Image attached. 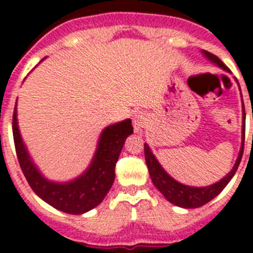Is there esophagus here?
I'll use <instances>...</instances> for the list:
<instances>
[{"label": "esophagus", "mask_w": 253, "mask_h": 253, "mask_svg": "<svg viewBox=\"0 0 253 253\" xmlns=\"http://www.w3.org/2000/svg\"><path fill=\"white\" fill-rule=\"evenodd\" d=\"M146 115L143 113H137L133 118V126L135 133H142L143 128L146 126Z\"/></svg>", "instance_id": "obj_1"}]
</instances>
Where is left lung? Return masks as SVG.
<instances>
[{
    "mask_svg": "<svg viewBox=\"0 0 253 253\" xmlns=\"http://www.w3.org/2000/svg\"><path fill=\"white\" fill-rule=\"evenodd\" d=\"M202 53L211 63L216 64V66L220 67L222 69L229 72L228 67L216 55L211 54V53H209L207 50H202ZM243 144H245V118H243L242 125V146H241L240 153H238V157H237L233 169L220 181H218V182H215L213 185H210V186L204 187L187 186V185L181 184V182L176 181L175 178H172L163 169V167L161 166L157 158L154 157V154L152 153L151 148H149L147 143H144V156H146L147 167H148L149 175H151L152 182H153L154 186L157 187L161 193H162V195L173 205L180 208H186V209H191V208L203 207V205L209 203L210 200H213L216 195L222 193V190L232 180V177L236 173L237 169L240 166V162L242 160L243 154Z\"/></svg>",
    "mask_w": 253,
    "mask_h": 253,
    "instance_id": "left-lung-1",
    "label": "left lung"
}]
</instances>
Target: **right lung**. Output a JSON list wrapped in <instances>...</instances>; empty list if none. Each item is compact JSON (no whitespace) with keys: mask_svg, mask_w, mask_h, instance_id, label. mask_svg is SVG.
<instances>
[{"mask_svg":"<svg viewBox=\"0 0 253 253\" xmlns=\"http://www.w3.org/2000/svg\"><path fill=\"white\" fill-rule=\"evenodd\" d=\"M12 133L22 173L35 194L55 209L67 214H84L100 204L115 180V165L125 139L133 133L131 120L115 123L102 130L95 156L86 171L68 182H55L42 175L33 162L17 124L15 105Z\"/></svg>","mask_w":253,"mask_h":253,"instance_id":"right-lung-1","label":"right lung"}]
</instances>
